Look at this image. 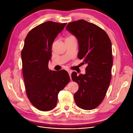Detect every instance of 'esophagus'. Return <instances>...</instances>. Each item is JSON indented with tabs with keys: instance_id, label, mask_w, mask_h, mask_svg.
Returning <instances> with one entry per match:
<instances>
[{
	"instance_id": "esophagus-1",
	"label": "esophagus",
	"mask_w": 133,
	"mask_h": 133,
	"mask_svg": "<svg viewBox=\"0 0 133 133\" xmlns=\"http://www.w3.org/2000/svg\"><path fill=\"white\" fill-rule=\"evenodd\" d=\"M67 72H68L69 74L70 75V78H71V73H72V71H71V70H67Z\"/></svg>"
}]
</instances>
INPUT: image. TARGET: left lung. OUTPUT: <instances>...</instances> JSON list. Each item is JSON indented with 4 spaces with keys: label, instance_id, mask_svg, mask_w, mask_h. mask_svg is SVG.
Here are the masks:
<instances>
[{
    "label": "left lung",
    "instance_id": "8db88e82",
    "mask_svg": "<svg viewBox=\"0 0 133 133\" xmlns=\"http://www.w3.org/2000/svg\"><path fill=\"white\" fill-rule=\"evenodd\" d=\"M66 30L77 38L78 57L87 64L84 74H71L72 81L79 86L74 95L75 102L81 109H94L103 100L111 81V41L103 30L84 20L69 23Z\"/></svg>",
    "mask_w": 133,
    "mask_h": 133
}]
</instances>
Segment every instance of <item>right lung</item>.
<instances>
[{"instance_id":"1","label":"right lung","mask_w":133,"mask_h":133,"mask_svg":"<svg viewBox=\"0 0 133 133\" xmlns=\"http://www.w3.org/2000/svg\"><path fill=\"white\" fill-rule=\"evenodd\" d=\"M67 23L48 21L28 33L22 51V71L26 94L36 109L49 111L56 106L58 95L70 82L66 70L49 69L52 45Z\"/></svg>"}]
</instances>
